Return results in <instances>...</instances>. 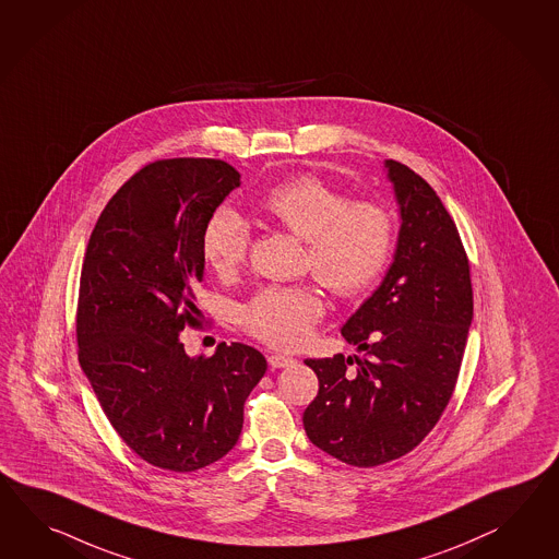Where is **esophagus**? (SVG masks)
I'll return each instance as SVG.
<instances>
[{
	"instance_id": "esophagus-1",
	"label": "esophagus",
	"mask_w": 559,
	"mask_h": 559,
	"mask_svg": "<svg viewBox=\"0 0 559 559\" xmlns=\"http://www.w3.org/2000/svg\"><path fill=\"white\" fill-rule=\"evenodd\" d=\"M269 364H271V368L274 369L290 368V366L295 364V359L288 357V355L274 354L269 357Z\"/></svg>"
}]
</instances>
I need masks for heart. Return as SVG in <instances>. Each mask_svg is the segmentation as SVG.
Segmentation results:
<instances>
[{
  "label": "heart",
  "instance_id": "1",
  "mask_svg": "<svg viewBox=\"0 0 559 559\" xmlns=\"http://www.w3.org/2000/svg\"><path fill=\"white\" fill-rule=\"evenodd\" d=\"M259 207L276 226L307 242V271L340 299L366 295L390 264L394 218L376 200H349L347 191L328 179L299 174L266 191ZM248 248L250 230L238 212L219 207L207 218L200 250L214 273H238ZM323 309L314 286H266L242 307L240 323L262 343L293 349L311 337Z\"/></svg>",
  "mask_w": 559,
  "mask_h": 559
}]
</instances>
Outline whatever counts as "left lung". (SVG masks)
I'll list each match as a JSON object with an SVG mask.
<instances>
[{
    "label": "left lung",
    "instance_id": "1",
    "mask_svg": "<svg viewBox=\"0 0 559 559\" xmlns=\"http://www.w3.org/2000/svg\"><path fill=\"white\" fill-rule=\"evenodd\" d=\"M385 167L402 216L394 262L341 329L366 357L305 361L319 380L305 432L359 468L395 461L430 435L454 394L473 321L471 264L454 219L408 165Z\"/></svg>",
    "mask_w": 559,
    "mask_h": 559
}]
</instances>
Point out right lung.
<instances>
[{
  "instance_id": "obj_1",
  "label": "right lung",
  "mask_w": 559,
  "mask_h": 559,
  "mask_svg": "<svg viewBox=\"0 0 559 559\" xmlns=\"http://www.w3.org/2000/svg\"><path fill=\"white\" fill-rule=\"evenodd\" d=\"M240 186L222 159L145 165L96 219L82 262L76 341L96 400L145 463L193 473L228 454L245 402L266 371L245 343L188 357L179 333L202 325L193 288L204 281L200 238Z\"/></svg>"
}]
</instances>
